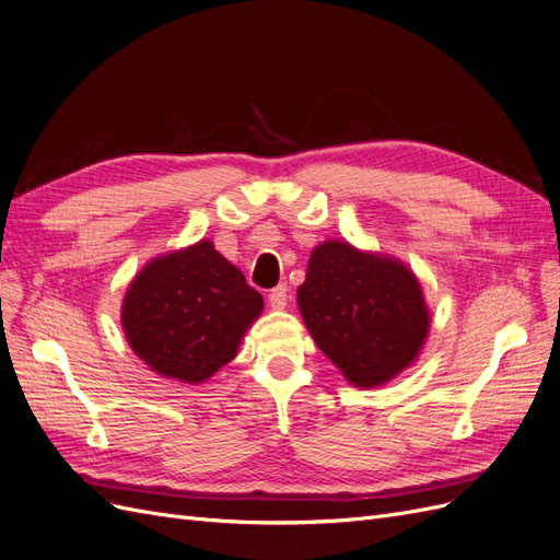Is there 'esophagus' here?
I'll return each mask as SVG.
<instances>
[{
    "label": "esophagus",
    "mask_w": 560,
    "mask_h": 560,
    "mask_svg": "<svg viewBox=\"0 0 560 560\" xmlns=\"http://www.w3.org/2000/svg\"><path fill=\"white\" fill-rule=\"evenodd\" d=\"M287 296H290V290H287V284H278L270 290L268 294V301H270V308L276 311H282L287 306Z\"/></svg>",
    "instance_id": "1"
}]
</instances>
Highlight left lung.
Listing matches in <instances>:
<instances>
[{
    "label": "left lung",
    "instance_id": "left-lung-1",
    "mask_svg": "<svg viewBox=\"0 0 560 560\" xmlns=\"http://www.w3.org/2000/svg\"><path fill=\"white\" fill-rule=\"evenodd\" d=\"M296 296L317 348L360 387L399 374L428 336L425 299L411 270L348 243L313 249Z\"/></svg>",
    "mask_w": 560,
    "mask_h": 560
}]
</instances>
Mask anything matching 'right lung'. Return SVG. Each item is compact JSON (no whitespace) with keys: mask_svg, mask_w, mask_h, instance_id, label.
I'll return each mask as SVG.
<instances>
[{"mask_svg":"<svg viewBox=\"0 0 560 560\" xmlns=\"http://www.w3.org/2000/svg\"><path fill=\"white\" fill-rule=\"evenodd\" d=\"M264 308L261 294L210 241L151 261L124 301L130 348L159 371L200 383L229 364L245 329Z\"/></svg>","mask_w":560,"mask_h":560,"instance_id":"1","label":"right lung"}]
</instances>
